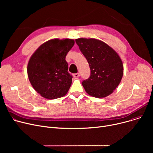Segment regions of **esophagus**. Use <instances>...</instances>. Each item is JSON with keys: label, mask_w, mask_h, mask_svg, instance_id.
I'll return each mask as SVG.
<instances>
[{"label": "esophagus", "mask_w": 153, "mask_h": 153, "mask_svg": "<svg viewBox=\"0 0 153 153\" xmlns=\"http://www.w3.org/2000/svg\"><path fill=\"white\" fill-rule=\"evenodd\" d=\"M73 76H74V77H79L80 74H79V73H75V74H73Z\"/></svg>", "instance_id": "esophagus-1"}]
</instances>
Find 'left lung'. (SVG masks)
<instances>
[{"instance_id":"left-lung-1","label":"left lung","mask_w":153,"mask_h":153,"mask_svg":"<svg viewBox=\"0 0 153 153\" xmlns=\"http://www.w3.org/2000/svg\"><path fill=\"white\" fill-rule=\"evenodd\" d=\"M76 43L85 56L91 75L82 84L86 92L94 97H105L113 92L123 74L122 61L118 54L100 40L78 38Z\"/></svg>"}]
</instances>
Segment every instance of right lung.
<instances>
[{
	"label": "right lung",
	"mask_w": 153,
	"mask_h": 153,
	"mask_svg": "<svg viewBox=\"0 0 153 153\" xmlns=\"http://www.w3.org/2000/svg\"><path fill=\"white\" fill-rule=\"evenodd\" d=\"M74 45L71 39H53L43 43L31 56L27 72L31 84L42 97L55 99L65 95L72 76L66 56Z\"/></svg>",
	"instance_id": "obj_1"
}]
</instances>
